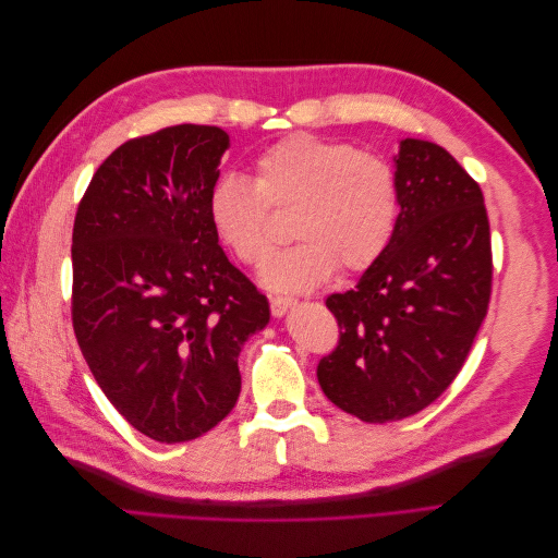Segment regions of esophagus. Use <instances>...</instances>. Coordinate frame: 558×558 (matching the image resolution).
<instances>
[{
    "instance_id": "1",
    "label": "esophagus",
    "mask_w": 558,
    "mask_h": 558,
    "mask_svg": "<svg viewBox=\"0 0 558 558\" xmlns=\"http://www.w3.org/2000/svg\"><path fill=\"white\" fill-rule=\"evenodd\" d=\"M293 307V298H286V295H269V310H272L275 316H283Z\"/></svg>"
}]
</instances>
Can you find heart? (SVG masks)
<instances>
[{
	"label": "heart",
	"instance_id": "b5f03b06",
	"mask_svg": "<svg viewBox=\"0 0 558 558\" xmlns=\"http://www.w3.org/2000/svg\"><path fill=\"white\" fill-rule=\"evenodd\" d=\"M272 209H293L291 232L300 242L277 253L260 279L275 291H312L337 267L353 275L381 258L398 223V179L375 154L295 132L263 150L253 181L223 174L207 197L216 240L248 267L277 246Z\"/></svg>",
	"mask_w": 558,
	"mask_h": 558
}]
</instances>
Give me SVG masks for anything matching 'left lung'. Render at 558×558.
<instances>
[{
    "mask_svg": "<svg viewBox=\"0 0 558 558\" xmlns=\"http://www.w3.org/2000/svg\"><path fill=\"white\" fill-rule=\"evenodd\" d=\"M393 240L356 289L328 295L340 342L324 393L367 424L428 408L461 373L492 300V230L480 183L442 146L402 140Z\"/></svg>",
    "mask_w": 558,
    "mask_h": 558,
    "instance_id": "left-lung-1",
    "label": "left lung"
}]
</instances>
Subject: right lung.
Masks as SVG:
<instances>
[{
	"label": "right lung",
	"instance_id": "add662e5",
	"mask_svg": "<svg viewBox=\"0 0 558 558\" xmlns=\"http://www.w3.org/2000/svg\"><path fill=\"white\" fill-rule=\"evenodd\" d=\"M230 146L214 125H172L118 146L83 193L72 234V324L95 381L132 428L189 442L240 398L238 356L267 298L209 226Z\"/></svg>",
	"mask_w": 558,
	"mask_h": 558
}]
</instances>
